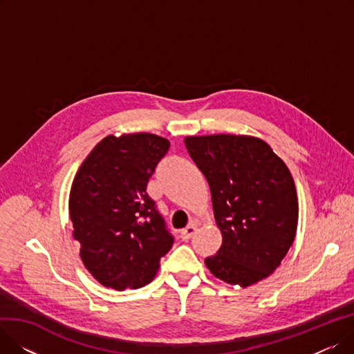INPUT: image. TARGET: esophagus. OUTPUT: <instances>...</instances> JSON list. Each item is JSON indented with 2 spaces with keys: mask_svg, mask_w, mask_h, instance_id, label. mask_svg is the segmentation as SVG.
Listing matches in <instances>:
<instances>
[{
  "mask_svg": "<svg viewBox=\"0 0 354 354\" xmlns=\"http://www.w3.org/2000/svg\"><path fill=\"white\" fill-rule=\"evenodd\" d=\"M195 232H196V224H195V222H191V224L187 228H183L180 231V238L183 241H188V239H191L194 236Z\"/></svg>",
  "mask_w": 354,
  "mask_h": 354,
  "instance_id": "1",
  "label": "esophagus"
}]
</instances>
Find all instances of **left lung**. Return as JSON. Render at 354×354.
<instances>
[{
	"label": "left lung",
	"mask_w": 354,
	"mask_h": 354,
	"mask_svg": "<svg viewBox=\"0 0 354 354\" xmlns=\"http://www.w3.org/2000/svg\"><path fill=\"white\" fill-rule=\"evenodd\" d=\"M185 146L205 175L222 245L205 258L222 281L248 287L281 264L295 238L299 202L286 163L261 139L191 136Z\"/></svg>",
	"instance_id": "obj_1"
}]
</instances>
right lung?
Here are the masks:
<instances>
[{
  "mask_svg": "<svg viewBox=\"0 0 354 354\" xmlns=\"http://www.w3.org/2000/svg\"><path fill=\"white\" fill-rule=\"evenodd\" d=\"M169 146L152 133L110 135L93 149L73 180V236L84 267L104 287H145L174 245L175 236L146 192Z\"/></svg>",
  "mask_w": 354,
  "mask_h": 354,
  "instance_id": "add662e5",
  "label": "right lung"
}]
</instances>
